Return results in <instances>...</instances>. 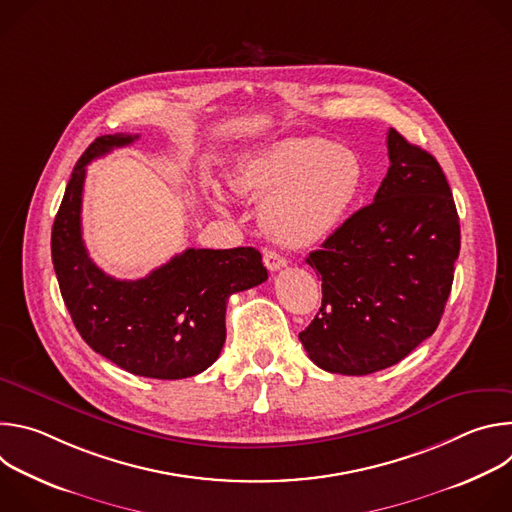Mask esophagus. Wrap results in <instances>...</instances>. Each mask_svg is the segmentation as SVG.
<instances>
[{
  "instance_id": "esophagus-1",
  "label": "esophagus",
  "mask_w": 512,
  "mask_h": 512,
  "mask_svg": "<svg viewBox=\"0 0 512 512\" xmlns=\"http://www.w3.org/2000/svg\"><path fill=\"white\" fill-rule=\"evenodd\" d=\"M263 263H265V267L269 269V271H279L281 267H285L287 265V261H285V257L283 255H279V253H275V251H263Z\"/></svg>"
}]
</instances>
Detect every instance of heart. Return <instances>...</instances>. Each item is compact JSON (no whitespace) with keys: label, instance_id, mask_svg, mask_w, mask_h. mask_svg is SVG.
<instances>
[{"label":"heart","instance_id":"obj_1","mask_svg":"<svg viewBox=\"0 0 512 512\" xmlns=\"http://www.w3.org/2000/svg\"><path fill=\"white\" fill-rule=\"evenodd\" d=\"M233 190L261 202L265 233L285 247H310L332 235L362 186L354 152L320 137H287L237 160L229 174ZM206 196L229 206L227 192L206 182Z\"/></svg>","mask_w":512,"mask_h":512}]
</instances>
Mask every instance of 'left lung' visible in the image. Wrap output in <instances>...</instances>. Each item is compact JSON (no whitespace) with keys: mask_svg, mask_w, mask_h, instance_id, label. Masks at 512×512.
Returning a JSON list of instances; mask_svg holds the SVG:
<instances>
[{"mask_svg":"<svg viewBox=\"0 0 512 512\" xmlns=\"http://www.w3.org/2000/svg\"><path fill=\"white\" fill-rule=\"evenodd\" d=\"M389 170L375 202L312 251L322 306L300 340L328 373L393 367L442 320L460 255V221L437 160L389 129Z\"/></svg>","mask_w":512,"mask_h":512,"instance_id":"left-lung-1","label":"left lung"}]
</instances>
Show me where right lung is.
Listing matches in <instances>:
<instances>
[{"mask_svg":"<svg viewBox=\"0 0 512 512\" xmlns=\"http://www.w3.org/2000/svg\"><path fill=\"white\" fill-rule=\"evenodd\" d=\"M137 135L97 137L64 190L52 227L60 294L83 340L127 373L186 379L206 371L227 338V302L267 279L253 247L186 249L141 279H115L89 257L81 229L87 164Z\"/></svg>","mask_w":512,"mask_h":512,"instance_id":"add662e5","label":"right lung"}]
</instances>
